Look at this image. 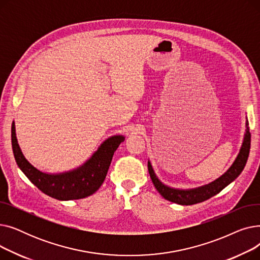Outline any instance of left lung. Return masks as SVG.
Here are the masks:
<instances>
[{"label":"left lung","instance_id":"1","mask_svg":"<svg viewBox=\"0 0 260 260\" xmlns=\"http://www.w3.org/2000/svg\"><path fill=\"white\" fill-rule=\"evenodd\" d=\"M245 125H247V129H245L243 142L240 148V152L237 158L235 159L234 163L221 177H219V178L207 185H203L196 188H190V189H178V188L170 187L166 184H163L158 179V177L156 176L152 168L151 162L148 161L147 162L148 173L159 194L169 201L181 204V206H190V204H196L204 200H208L211 197L221 192L226 185H229L232 181H234L240 175V173L245 167V163L248 161L250 147H251V133L249 129L248 120H247V123H245Z\"/></svg>","mask_w":260,"mask_h":260}]
</instances>
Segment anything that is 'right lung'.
Masks as SVG:
<instances>
[{
  "instance_id": "obj_1",
  "label": "right lung",
  "mask_w": 260,
  "mask_h": 260,
  "mask_svg": "<svg viewBox=\"0 0 260 260\" xmlns=\"http://www.w3.org/2000/svg\"><path fill=\"white\" fill-rule=\"evenodd\" d=\"M124 139L121 135L108 138L83 166L74 171L46 174L31 166L24 157L18 144L15 122L11 125L12 151L18 167L41 192L58 200L85 198L98 190L105 179L114 153Z\"/></svg>"
}]
</instances>
